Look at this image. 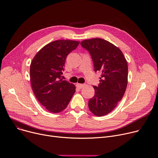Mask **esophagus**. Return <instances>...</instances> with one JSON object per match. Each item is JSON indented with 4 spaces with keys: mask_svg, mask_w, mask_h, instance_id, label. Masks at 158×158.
Here are the masks:
<instances>
[{
    "mask_svg": "<svg viewBox=\"0 0 158 158\" xmlns=\"http://www.w3.org/2000/svg\"><path fill=\"white\" fill-rule=\"evenodd\" d=\"M85 86V85H84V84H77L76 87H77L78 89H81V88H82Z\"/></svg>",
    "mask_w": 158,
    "mask_h": 158,
    "instance_id": "esophagus-1",
    "label": "esophagus"
}]
</instances>
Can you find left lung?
Wrapping results in <instances>:
<instances>
[{
  "instance_id": "8db88e82",
  "label": "left lung",
  "mask_w": 158,
  "mask_h": 158,
  "mask_svg": "<svg viewBox=\"0 0 158 158\" xmlns=\"http://www.w3.org/2000/svg\"><path fill=\"white\" fill-rule=\"evenodd\" d=\"M81 45L88 50L94 71H102L100 84L94 86V95L88 107L96 116L112 111L123 97L128 84V64L120 49L100 38L84 40Z\"/></svg>"
}]
</instances>
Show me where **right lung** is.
Returning a JSON list of instances; mask_svg holds the SVG:
<instances>
[{
  "label": "right lung",
  "instance_id": "add662e5",
  "mask_svg": "<svg viewBox=\"0 0 158 158\" xmlns=\"http://www.w3.org/2000/svg\"><path fill=\"white\" fill-rule=\"evenodd\" d=\"M79 44L71 40L52 41L39 51L31 62L32 90L40 103L52 113L64 110L76 92L75 85L61 77L67 56Z\"/></svg>",
  "mask_w": 158,
  "mask_h": 158
}]
</instances>
